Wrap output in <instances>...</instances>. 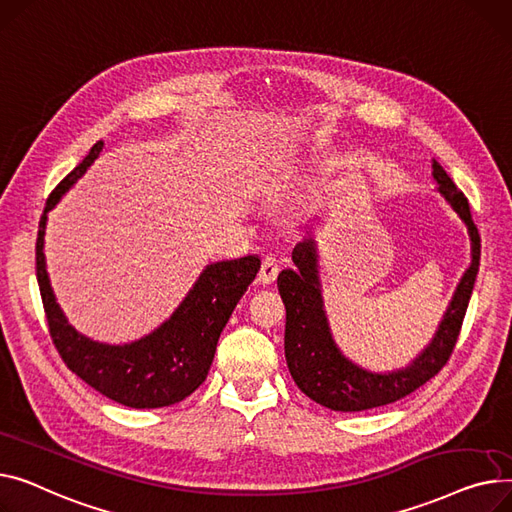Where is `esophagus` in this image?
Listing matches in <instances>:
<instances>
[{
  "label": "esophagus",
  "instance_id": "esophagus-1",
  "mask_svg": "<svg viewBox=\"0 0 512 512\" xmlns=\"http://www.w3.org/2000/svg\"><path fill=\"white\" fill-rule=\"evenodd\" d=\"M277 275H279V260L273 254H266L262 258V264L258 270V281L262 285H270V283H275Z\"/></svg>",
  "mask_w": 512,
  "mask_h": 512
}]
</instances>
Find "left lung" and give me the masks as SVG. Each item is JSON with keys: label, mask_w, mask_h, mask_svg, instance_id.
Instances as JSON below:
<instances>
[{"label": "left lung", "mask_w": 512, "mask_h": 512, "mask_svg": "<svg viewBox=\"0 0 512 512\" xmlns=\"http://www.w3.org/2000/svg\"><path fill=\"white\" fill-rule=\"evenodd\" d=\"M432 175L438 182V192L467 225L471 239V264L457 285L453 299H450L432 343L407 368L376 374L359 368L341 353L333 333H330L322 304L314 239H304L293 248L291 258L295 268L281 270L277 287L287 310V366L299 390L322 407L333 411H366L395 403L434 378L446 366L457 345L479 270L482 244H479V233L473 225L465 194L453 184V179L446 175L438 161H432Z\"/></svg>", "instance_id": "1"}]
</instances>
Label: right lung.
Listing matches in <instances>:
<instances>
[{
  "label": "right lung",
  "mask_w": 512,
  "mask_h": 512,
  "mask_svg": "<svg viewBox=\"0 0 512 512\" xmlns=\"http://www.w3.org/2000/svg\"><path fill=\"white\" fill-rule=\"evenodd\" d=\"M103 150L99 140L84 161L49 194L37 235V281L49 324V335L64 364L107 399L134 407L157 409L190 397L206 380L223 328L260 270L258 256L208 264L184 302L153 333L128 343L105 345L72 328L57 306L45 268L47 213Z\"/></svg>",
  "instance_id": "obj_1"
}]
</instances>
